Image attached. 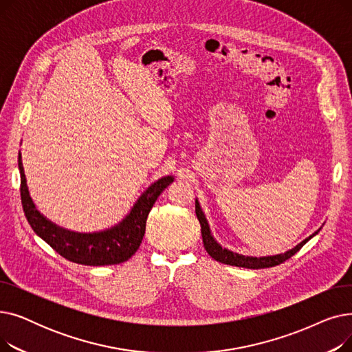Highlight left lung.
<instances>
[{"label":"left lung","mask_w":352,"mask_h":352,"mask_svg":"<svg viewBox=\"0 0 352 352\" xmlns=\"http://www.w3.org/2000/svg\"><path fill=\"white\" fill-rule=\"evenodd\" d=\"M195 214L197 218L199 221V226H201V234H202V243H204V247L207 250V252L214 258L215 261L218 263H223L227 265H235V267H243V268H250V270H260V268H270V267H275V265H280L284 261H287L288 258H291L294 254H297L308 241L314 236L320 232L316 231L312 235H309L308 238H305L304 241H301L298 245H295L294 248L283 252V254H276V255H268V256H248V255H241V254H236L232 252L224 247H221L217 241L214 235L211 234L210 230V224L207 221V217L202 211L201 206L198 199H195Z\"/></svg>","instance_id":"1"}]
</instances>
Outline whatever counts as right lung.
<instances>
[{"label":"right lung","instance_id":"1","mask_svg":"<svg viewBox=\"0 0 352 352\" xmlns=\"http://www.w3.org/2000/svg\"><path fill=\"white\" fill-rule=\"evenodd\" d=\"M18 170L21 177L23 210L34 232L65 260L92 267L121 264L137 252L145 234L148 214L160 194L174 181L173 175H165L153 182L114 227L97 232H76L54 224L36 210L28 191L21 151L18 153Z\"/></svg>","mask_w":352,"mask_h":352}]
</instances>
